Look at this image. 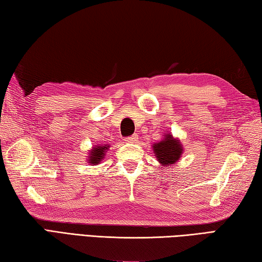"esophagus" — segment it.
<instances>
[{
    "mask_svg": "<svg viewBox=\"0 0 262 262\" xmlns=\"http://www.w3.org/2000/svg\"><path fill=\"white\" fill-rule=\"evenodd\" d=\"M137 140H138V135H132L130 137H127V138H125V141L126 143H137Z\"/></svg>",
    "mask_w": 262,
    "mask_h": 262,
    "instance_id": "34e87169",
    "label": "esophagus"
}]
</instances>
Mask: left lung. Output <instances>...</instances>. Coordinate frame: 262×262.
<instances>
[{
    "mask_svg": "<svg viewBox=\"0 0 262 262\" xmlns=\"http://www.w3.org/2000/svg\"><path fill=\"white\" fill-rule=\"evenodd\" d=\"M153 152L163 167H169L180 160L183 154V146L181 140L173 138L171 134H166L161 141L153 145Z\"/></svg>",
    "mask_w": 262,
    "mask_h": 262,
    "instance_id": "1",
    "label": "left lung"
}]
</instances>
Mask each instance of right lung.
<instances>
[{
  "instance_id": "add662e5",
  "label": "right lung",
  "mask_w": 262,
  "mask_h": 262,
  "mask_svg": "<svg viewBox=\"0 0 262 262\" xmlns=\"http://www.w3.org/2000/svg\"><path fill=\"white\" fill-rule=\"evenodd\" d=\"M109 145H100V146H94L93 149L90 150L89 155V163L91 164H99L102 159L104 158L105 152L108 150Z\"/></svg>"
}]
</instances>
